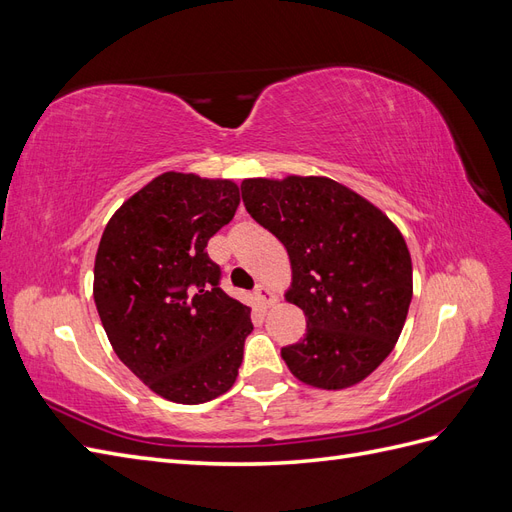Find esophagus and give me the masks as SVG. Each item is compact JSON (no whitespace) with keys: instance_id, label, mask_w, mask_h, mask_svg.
I'll return each instance as SVG.
<instances>
[{"instance_id":"34e87169","label":"esophagus","mask_w":512,"mask_h":512,"mask_svg":"<svg viewBox=\"0 0 512 512\" xmlns=\"http://www.w3.org/2000/svg\"><path fill=\"white\" fill-rule=\"evenodd\" d=\"M256 297H258V301H260L262 305H265V307H271V305L277 301L275 292L269 290L267 286H258V288H256Z\"/></svg>"}]
</instances>
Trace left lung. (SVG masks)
<instances>
[{"label":"left lung","instance_id":"1","mask_svg":"<svg viewBox=\"0 0 512 512\" xmlns=\"http://www.w3.org/2000/svg\"><path fill=\"white\" fill-rule=\"evenodd\" d=\"M247 213L282 241L307 333L282 348L294 378L316 389L359 384L397 344L412 301L404 235L367 198L329 177L243 179Z\"/></svg>","mask_w":512,"mask_h":512}]
</instances>
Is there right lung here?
I'll return each instance as SVG.
<instances>
[{"mask_svg": "<svg viewBox=\"0 0 512 512\" xmlns=\"http://www.w3.org/2000/svg\"><path fill=\"white\" fill-rule=\"evenodd\" d=\"M239 185L194 173L158 175L108 220L94 301L115 354L153 393L196 406L237 380L250 307L220 288L207 241L239 207Z\"/></svg>", "mask_w": 512, "mask_h": 512, "instance_id": "1", "label": "right lung"}]
</instances>
